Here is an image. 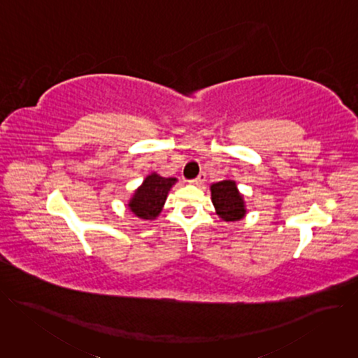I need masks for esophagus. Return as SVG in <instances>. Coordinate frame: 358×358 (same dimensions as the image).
I'll return each mask as SVG.
<instances>
[{
	"label": "esophagus",
	"instance_id": "34e87169",
	"mask_svg": "<svg viewBox=\"0 0 358 358\" xmlns=\"http://www.w3.org/2000/svg\"><path fill=\"white\" fill-rule=\"evenodd\" d=\"M203 181H206V173H201L195 180H192L191 181V184H194V185H202L203 184Z\"/></svg>",
	"mask_w": 358,
	"mask_h": 358
}]
</instances>
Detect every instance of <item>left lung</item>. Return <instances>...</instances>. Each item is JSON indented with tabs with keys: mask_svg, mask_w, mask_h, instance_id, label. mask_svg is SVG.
<instances>
[{
	"mask_svg": "<svg viewBox=\"0 0 358 358\" xmlns=\"http://www.w3.org/2000/svg\"><path fill=\"white\" fill-rule=\"evenodd\" d=\"M211 199L215 214L225 222H235L246 215L243 195L239 192L234 180H222L211 187Z\"/></svg>",
	"mask_w": 358,
	"mask_h": 358,
	"instance_id": "1",
	"label": "left lung"
}]
</instances>
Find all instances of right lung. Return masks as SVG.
I'll return each mask as SVG.
<instances>
[{
    "mask_svg": "<svg viewBox=\"0 0 358 358\" xmlns=\"http://www.w3.org/2000/svg\"><path fill=\"white\" fill-rule=\"evenodd\" d=\"M176 182L177 178L173 177L166 178L157 173L148 174L129 199L130 213L143 221H155L163 211L169 192Z\"/></svg>",
    "mask_w": 358,
    "mask_h": 358,
    "instance_id": "add662e5",
    "label": "right lung"
}]
</instances>
